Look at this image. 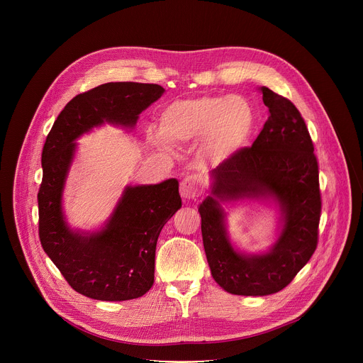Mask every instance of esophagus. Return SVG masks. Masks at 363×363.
<instances>
[{"label": "esophagus", "mask_w": 363, "mask_h": 363, "mask_svg": "<svg viewBox=\"0 0 363 363\" xmlns=\"http://www.w3.org/2000/svg\"><path fill=\"white\" fill-rule=\"evenodd\" d=\"M202 182L198 177L195 175H189V177H185L182 181H181V185H179V192H181V196L186 201L189 199H194L196 198L201 192H202Z\"/></svg>", "instance_id": "obj_1"}]
</instances>
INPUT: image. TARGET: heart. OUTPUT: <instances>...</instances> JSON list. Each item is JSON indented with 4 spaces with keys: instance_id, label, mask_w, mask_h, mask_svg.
Returning <instances> with one entry per match:
<instances>
[{
    "instance_id": "b5f03b06",
    "label": "heart",
    "mask_w": 363,
    "mask_h": 363,
    "mask_svg": "<svg viewBox=\"0 0 363 363\" xmlns=\"http://www.w3.org/2000/svg\"><path fill=\"white\" fill-rule=\"evenodd\" d=\"M252 129L254 111L244 97L205 94L169 103L160 115L161 133L147 129L146 135L152 145L162 147H168L167 141L179 146L199 139V160L218 167L247 145Z\"/></svg>"
}]
</instances>
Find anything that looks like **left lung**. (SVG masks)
<instances>
[{"mask_svg": "<svg viewBox=\"0 0 363 363\" xmlns=\"http://www.w3.org/2000/svg\"><path fill=\"white\" fill-rule=\"evenodd\" d=\"M269 119L251 147L210 172V195L201 203L202 242L214 280L238 296L283 290L306 266L318 245L322 211L319 167L313 142L293 103L262 87ZM241 200L274 203L279 235L264 253L235 249L226 231L223 204Z\"/></svg>", "mask_w": 363, "mask_h": 363, "instance_id": "left-lung-1", "label": "left lung"}]
</instances>
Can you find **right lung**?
<instances>
[{
	"label": "right lung",
	"mask_w": 363,
	"mask_h": 363,
	"mask_svg": "<svg viewBox=\"0 0 363 363\" xmlns=\"http://www.w3.org/2000/svg\"><path fill=\"white\" fill-rule=\"evenodd\" d=\"M164 91L162 86L149 83L100 84L73 97L47 135L37 195L40 241L67 283L86 297L123 301L149 291L158 237L182 201L175 178L126 185L103 227L96 231L72 228L63 211V192L76 140L105 123L133 129L139 115Z\"/></svg>",
	"instance_id": "right-lung-1"
}]
</instances>
